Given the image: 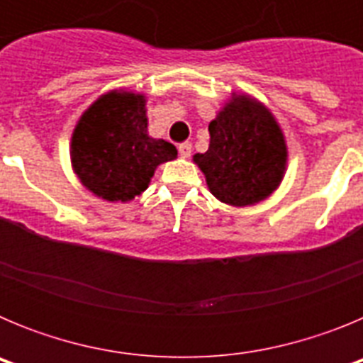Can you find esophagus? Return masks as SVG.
Returning a JSON list of instances; mask_svg holds the SVG:
<instances>
[{"mask_svg": "<svg viewBox=\"0 0 363 363\" xmlns=\"http://www.w3.org/2000/svg\"><path fill=\"white\" fill-rule=\"evenodd\" d=\"M178 152H179V156H182V158H189V156H191V152H192V145L189 142L179 143Z\"/></svg>", "mask_w": 363, "mask_h": 363, "instance_id": "obj_1", "label": "esophagus"}]
</instances>
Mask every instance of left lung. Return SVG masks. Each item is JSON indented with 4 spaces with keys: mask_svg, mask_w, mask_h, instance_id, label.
Masks as SVG:
<instances>
[{
    "mask_svg": "<svg viewBox=\"0 0 363 363\" xmlns=\"http://www.w3.org/2000/svg\"><path fill=\"white\" fill-rule=\"evenodd\" d=\"M207 152L192 162L221 203L256 205L280 187L287 169V143L277 118L262 101L233 92L209 123Z\"/></svg>",
    "mask_w": 363,
    "mask_h": 363,
    "instance_id": "left-lung-1",
    "label": "left lung"
}]
</instances>
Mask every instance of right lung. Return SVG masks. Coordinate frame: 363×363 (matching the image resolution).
Segmentation results:
<instances>
[{
	"label": "right lung",
	"instance_id": "1",
	"mask_svg": "<svg viewBox=\"0 0 363 363\" xmlns=\"http://www.w3.org/2000/svg\"><path fill=\"white\" fill-rule=\"evenodd\" d=\"M147 98L125 89L105 92L86 108L70 138V163L83 187L105 201L140 196L156 167L172 162V143L150 138Z\"/></svg>",
	"mask_w": 363,
	"mask_h": 363
}]
</instances>
